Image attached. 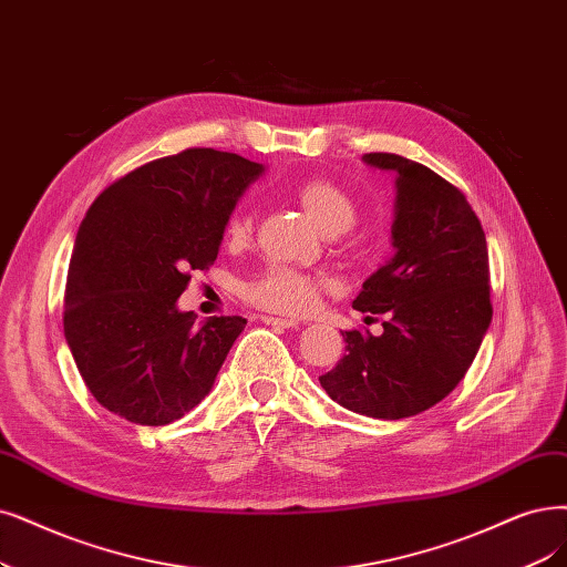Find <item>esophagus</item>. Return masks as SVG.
<instances>
[{
	"label": "esophagus",
	"mask_w": 567,
	"mask_h": 567,
	"mask_svg": "<svg viewBox=\"0 0 567 567\" xmlns=\"http://www.w3.org/2000/svg\"><path fill=\"white\" fill-rule=\"evenodd\" d=\"M264 324H270L276 329H295L299 327V320H291V318H272V316H261Z\"/></svg>",
	"instance_id": "obj_1"
}]
</instances>
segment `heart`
Instances as JSON below:
<instances>
[{
    "mask_svg": "<svg viewBox=\"0 0 567 567\" xmlns=\"http://www.w3.org/2000/svg\"><path fill=\"white\" fill-rule=\"evenodd\" d=\"M295 198L316 221L324 234H343L358 221V203L346 188L331 179H306L295 186ZM251 215L249 205H240L226 224L228 240L240 243L251 234ZM327 287L324 278L308 276L291 266L270 264L259 276L249 278L243 285V297L264 310L272 312H306L318 301V295Z\"/></svg>",
    "mask_w": 567,
    "mask_h": 567,
    "instance_id": "b5f03b06",
    "label": "heart"
}]
</instances>
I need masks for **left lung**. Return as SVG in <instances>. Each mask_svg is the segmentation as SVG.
I'll return each instance as SVG.
<instances>
[{
	"label": "left lung",
	"mask_w": 567,
	"mask_h": 567,
	"mask_svg": "<svg viewBox=\"0 0 567 567\" xmlns=\"http://www.w3.org/2000/svg\"><path fill=\"white\" fill-rule=\"evenodd\" d=\"M396 182L394 257L369 276L352 308L383 333L346 331L343 360L320 383L343 409L400 421L439 404L465 379L491 318L488 245L465 194L396 154H364Z\"/></svg>",
	"instance_id": "left-lung-1"
}]
</instances>
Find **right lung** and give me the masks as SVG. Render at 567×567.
<instances>
[{"instance_id":"obj_1","label":"right lung","mask_w":567,"mask_h":567,"mask_svg":"<svg viewBox=\"0 0 567 567\" xmlns=\"http://www.w3.org/2000/svg\"><path fill=\"white\" fill-rule=\"evenodd\" d=\"M264 165L186 150L116 179L83 217L65 287V339L95 400L135 425H167L213 390L247 320L196 322L177 299L219 255Z\"/></svg>"}]
</instances>
